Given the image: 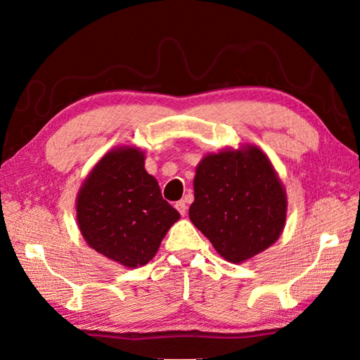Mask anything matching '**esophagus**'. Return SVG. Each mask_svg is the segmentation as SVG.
Returning <instances> with one entry per match:
<instances>
[{
	"instance_id": "obj_1",
	"label": "esophagus",
	"mask_w": 360,
	"mask_h": 360,
	"mask_svg": "<svg viewBox=\"0 0 360 360\" xmlns=\"http://www.w3.org/2000/svg\"><path fill=\"white\" fill-rule=\"evenodd\" d=\"M176 210H178V211L181 212V216H186V212H187V203H186V200H179V202L176 203Z\"/></svg>"
}]
</instances>
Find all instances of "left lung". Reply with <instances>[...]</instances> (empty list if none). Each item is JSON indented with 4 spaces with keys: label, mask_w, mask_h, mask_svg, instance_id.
<instances>
[{
    "label": "left lung",
    "mask_w": 360,
    "mask_h": 360,
    "mask_svg": "<svg viewBox=\"0 0 360 360\" xmlns=\"http://www.w3.org/2000/svg\"><path fill=\"white\" fill-rule=\"evenodd\" d=\"M193 197L192 224L233 264L270 248L285 225L284 186L257 146L205 155L195 172Z\"/></svg>",
    "instance_id": "left-lung-1"
}]
</instances>
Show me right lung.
Returning a JSON list of instances; mask_svg holds the SVG:
<instances>
[{
	"label": "right lung",
	"instance_id": "add662e5",
	"mask_svg": "<svg viewBox=\"0 0 360 360\" xmlns=\"http://www.w3.org/2000/svg\"><path fill=\"white\" fill-rule=\"evenodd\" d=\"M76 212L87 245L129 268L148 264L179 219L146 172L144 152L130 146L96 163L77 193Z\"/></svg>",
	"mask_w": 360,
	"mask_h": 360
}]
</instances>
